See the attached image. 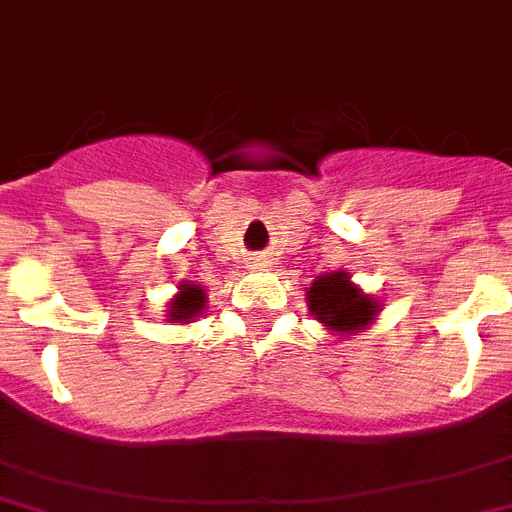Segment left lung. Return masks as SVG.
I'll list each match as a JSON object with an SVG mask.
<instances>
[{"mask_svg":"<svg viewBox=\"0 0 512 512\" xmlns=\"http://www.w3.org/2000/svg\"><path fill=\"white\" fill-rule=\"evenodd\" d=\"M308 311L337 332H356L371 316L377 314V303L371 295H363L358 287L350 285L345 272H332L316 277L308 290Z\"/></svg>","mask_w":512,"mask_h":512,"instance_id":"8db88e82","label":"left lung"}]
</instances>
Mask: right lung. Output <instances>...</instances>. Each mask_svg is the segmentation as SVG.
I'll use <instances>...</instances> for the list:
<instances>
[{"instance_id":"right-lung-1","label":"right lung","mask_w":512,"mask_h":512,"mask_svg":"<svg viewBox=\"0 0 512 512\" xmlns=\"http://www.w3.org/2000/svg\"><path fill=\"white\" fill-rule=\"evenodd\" d=\"M204 303L206 295L201 287L183 285L180 287V295H177L170 306V319H175V322H188V319H193V316H198L204 311Z\"/></svg>"}]
</instances>
